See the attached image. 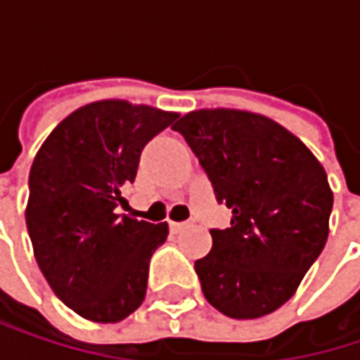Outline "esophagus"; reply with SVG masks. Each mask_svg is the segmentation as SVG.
I'll use <instances>...</instances> for the list:
<instances>
[{
    "label": "esophagus",
    "mask_w": 360,
    "mask_h": 360,
    "mask_svg": "<svg viewBox=\"0 0 360 360\" xmlns=\"http://www.w3.org/2000/svg\"><path fill=\"white\" fill-rule=\"evenodd\" d=\"M193 225V221H183V223H175V221H171V229L177 233V231H183V229H187V227H191Z\"/></svg>",
    "instance_id": "esophagus-1"
}]
</instances>
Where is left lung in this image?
I'll list each match as a JSON object with an SVG mask.
<instances>
[{
  "label": "left lung",
  "instance_id": "8db88e82",
  "mask_svg": "<svg viewBox=\"0 0 360 360\" xmlns=\"http://www.w3.org/2000/svg\"><path fill=\"white\" fill-rule=\"evenodd\" d=\"M198 156L227 229L195 260L204 298L231 319L277 311L323 250L333 193L313 152L279 122L244 110H193L173 124Z\"/></svg>",
  "mask_w": 360,
  "mask_h": 360
}]
</instances>
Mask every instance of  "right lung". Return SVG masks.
<instances>
[{
	"label": "right lung",
	"instance_id": "add662e5",
	"mask_svg": "<svg viewBox=\"0 0 360 360\" xmlns=\"http://www.w3.org/2000/svg\"><path fill=\"white\" fill-rule=\"evenodd\" d=\"M177 112L102 100L68 114L39 148L27 202L37 264L53 294L77 315L118 323L146 298L154 250L167 223L120 214L146 143Z\"/></svg>",
	"mask_w": 360,
	"mask_h": 360
}]
</instances>
